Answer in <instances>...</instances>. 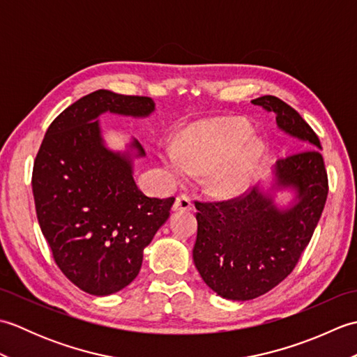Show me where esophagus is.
I'll return each instance as SVG.
<instances>
[{
	"mask_svg": "<svg viewBox=\"0 0 357 357\" xmlns=\"http://www.w3.org/2000/svg\"><path fill=\"white\" fill-rule=\"evenodd\" d=\"M187 210H192L190 198L185 195L176 196V199H174V204H173V211H187Z\"/></svg>",
	"mask_w": 357,
	"mask_h": 357,
	"instance_id": "esophagus-1",
	"label": "esophagus"
}]
</instances>
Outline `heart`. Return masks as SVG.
<instances>
[{
  "instance_id": "heart-1",
  "label": "heart",
  "mask_w": 357,
  "mask_h": 357,
  "mask_svg": "<svg viewBox=\"0 0 357 357\" xmlns=\"http://www.w3.org/2000/svg\"><path fill=\"white\" fill-rule=\"evenodd\" d=\"M265 144L241 118H216L188 127L178 147L159 151L165 170L176 181L204 172V185L216 196H234L252 187Z\"/></svg>"
}]
</instances>
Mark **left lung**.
<instances>
[{
  "mask_svg": "<svg viewBox=\"0 0 357 357\" xmlns=\"http://www.w3.org/2000/svg\"><path fill=\"white\" fill-rule=\"evenodd\" d=\"M252 104L276 115L280 132L302 151L280 159L270 178L227 202H195L198 236L193 261L201 278L224 299L250 301L290 275L312 239L328 195L321 142L302 116L279 98ZM290 192L285 204L278 192Z\"/></svg>",
  "mask_w": 357,
  "mask_h": 357,
  "instance_id": "left-lung-1",
  "label": "left lung"
}]
</instances>
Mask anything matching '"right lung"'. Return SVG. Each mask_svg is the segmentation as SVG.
Masks as SVG:
<instances>
[{
	"label": "right lung",
	"mask_w": 357,
	"mask_h": 357,
	"mask_svg": "<svg viewBox=\"0 0 357 357\" xmlns=\"http://www.w3.org/2000/svg\"><path fill=\"white\" fill-rule=\"evenodd\" d=\"M155 102L110 90L82 96L45 132L33 164L38 222L55 262L82 291L109 296L138 276L146 248L170 216L174 198L144 195L133 178L146 151L135 138L112 150L104 113L149 118Z\"/></svg>",
	"instance_id": "right-lung-1"
}]
</instances>
